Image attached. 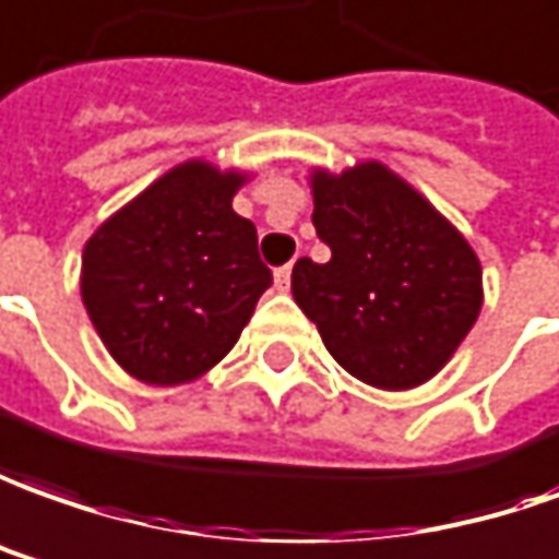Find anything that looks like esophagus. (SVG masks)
<instances>
[{"label":"esophagus","instance_id":"esophagus-1","mask_svg":"<svg viewBox=\"0 0 559 559\" xmlns=\"http://www.w3.org/2000/svg\"><path fill=\"white\" fill-rule=\"evenodd\" d=\"M273 280H276V288H280V292H286L288 283H292V264H283V267H276Z\"/></svg>","mask_w":559,"mask_h":559}]
</instances>
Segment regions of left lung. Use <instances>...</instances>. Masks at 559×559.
Wrapping results in <instances>:
<instances>
[{"label": "left lung", "mask_w": 559, "mask_h": 559, "mask_svg": "<svg viewBox=\"0 0 559 559\" xmlns=\"http://www.w3.org/2000/svg\"><path fill=\"white\" fill-rule=\"evenodd\" d=\"M313 225L331 261L298 258L292 295L329 353L377 390L435 377L480 313L475 249L383 164L313 173Z\"/></svg>", "instance_id": "8db88e82"}]
</instances>
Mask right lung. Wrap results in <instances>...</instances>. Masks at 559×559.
<instances>
[{
	"instance_id": "1",
	"label": "right lung",
	"mask_w": 559,
	"mask_h": 559,
	"mask_svg": "<svg viewBox=\"0 0 559 559\" xmlns=\"http://www.w3.org/2000/svg\"><path fill=\"white\" fill-rule=\"evenodd\" d=\"M240 185L237 173L188 160L84 246L87 317L115 361L142 383L176 386L210 371L273 283L255 225L230 210Z\"/></svg>"
}]
</instances>
